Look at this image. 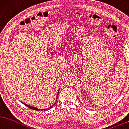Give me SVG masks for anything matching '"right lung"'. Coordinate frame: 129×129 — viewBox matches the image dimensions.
<instances>
[{"label":"right lung","instance_id":"add662e5","mask_svg":"<svg viewBox=\"0 0 129 129\" xmlns=\"http://www.w3.org/2000/svg\"><path fill=\"white\" fill-rule=\"evenodd\" d=\"M59 92V91L58 92V93ZM58 93H57V95H56V99H58ZM22 103V102H21ZM22 104H24L25 105V106H26L27 107H28V108H30V109H33V110H49V109H51V108H53L54 105H55V104H56V102L54 104L51 106V107H49V108H47V109H37V108H35V107H30V106H29V105H27V104H25V103H22Z\"/></svg>","mask_w":129,"mask_h":129}]
</instances>
